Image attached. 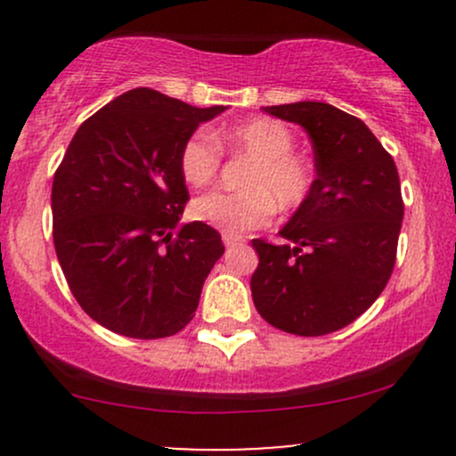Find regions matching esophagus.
Listing matches in <instances>:
<instances>
[{"label":"esophagus","mask_w":456,"mask_h":456,"mask_svg":"<svg viewBox=\"0 0 456 456\" xmlns=\"http://www.w3.org/2000/svg\"><path fill=\"white\" fill-rule=\"evenodd\" d=\"M223 244L229 248V246L242 244V238H238V235H223Z\"/></svg>","instance_id":"esophagus-1"}]
</instances>
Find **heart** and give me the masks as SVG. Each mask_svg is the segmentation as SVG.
I'll return each instance as SVG.
<instances>
[{
  "label": "heart",
  "mask_w": 456,
  "mask_h": 456,
  "mask_svg": "<svg viewBox=\"0 0 456 456\" xmlns=\"http://www.w3.org/2000/svg\"><path fill=\"white\" fill-rule=\"evenodd\" d=\"M218 141L233 154L253 159L242 192H208L192 201L191 216L224 235H242L272 221L274 208L291 212L311 195L313 167L296 154V137L287 124L253 118L223 130ZM221 169V148L206 130H197L180 150V171L188 186L212 184Z\"/></svg>",
  "instance_id": "1"
}]
</instances>
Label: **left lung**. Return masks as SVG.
I'll return each mask as SVG.
<instances>
[{
    "instance_id": "8db88e82",
    "label": "left lung",
    "mask_w": 456,
    "mask_h": 456,
    "mask_svg": "<svg viewBox=\"0 0 456 456\" xmlns=\"http://www.w3.org/2000/svg\"><path fill=\"white\" fill-rule=\"evenodd\" d=\"M264 111L306 130L317 177L279 232L291 244L253 240V302L270 326L322 337L362 315L390 279L403 223L399 171L362 119L332 104Z\"/></svg>"
}]
</instances>
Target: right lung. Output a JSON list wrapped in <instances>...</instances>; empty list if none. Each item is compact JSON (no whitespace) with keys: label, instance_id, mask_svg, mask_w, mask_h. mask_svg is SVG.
Masks as SVG:
<instances>
[{"label":"right lung","instance_id":"1","mask_svg":"<svg viewBox=\"0 0 456 456\" xmlns=\"http://www.w3.org/2000/svg\"><path fill=\"white\" fill-rule=\"evenodd\" d=\"M223 111L137 87L86 119L68 145L51 191L55 253L78 305L111 332L162 338L195 317L224 246L210 224H180V150Z\"/></svg>","mask_w":456,"mask_h":456}]
</instances>
